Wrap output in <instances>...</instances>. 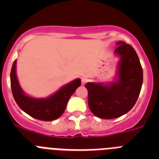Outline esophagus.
<instances>
[{"mask_svg":"<svg viewBox=\"0 0 159 159\" xmlns=\"http://www.w3.org/2000/svg\"><path fill=\"white\" fill-rule=\"evenodd\" d=\"M88 79L85 78V77H83V78L81 79V82H82V84H83V85H84V84H86V83L88 82Z\"/></svg>","mask_w":159,"mask_h":159,"instance_id":"1","label":"esophagus"}]
</instances>
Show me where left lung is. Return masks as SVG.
<instances>
[{"label": "left lung", "mask_w": 159, "mask_h": 159, "mask_svg": "<svg viewBox=\"0 0 159 159\" xmlns=\"http://www.w3.org/2000/svg\"><path fill=\"white\" fill-rule=\"evenodd\" d=\"M116 45L115 54L119 61L115 81L85 84L90 110L101 119H115L127 113L135 104L143 85V68L135 50L123 41Z\"/></svg>", "instance_id": "obj_1"}]
</instances>
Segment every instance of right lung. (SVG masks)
Here are the masks:
<instances>
[{"label": "right lung", "instance_id": "obj_1", "mask_svg": "<svg viewBox=\"0 0 159 159\" xmlns=\"http://www.w3.org/2000/svg\"><path fill=\"white\" fill-rule=\"evenodd\" d=\"M16 60L13 62L10 73L11 89L14 99L22 111L32 117L43 121H52L62 116L67 101L80 86L81 80L76 79L58 90L48 98L36 99L27 95L20 86L16 71Z\"/></svg>", "mask_w": 159, "mask_h": 159}]
</instances>
